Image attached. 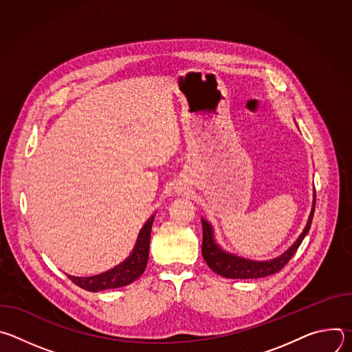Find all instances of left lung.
<instances>
[{"label":"left lung","instance_id":"1","mask_svg":"<svg viewBox=\"0 0 352 352\" xmlns=\"http://www.w3.org/2000/svg\"><path fill=\"white\" fill-rule=\"evenodd\" d=\"M315 204H316V199L314 200V208H312L308 224L304 232L300 234L299 238L296 239V242L280 258L269 262H252V261H246L242 258L228 255L216 245V242L213 241L212 227L208 224V221L202 220V228H204L202 255L205 262L214 273L226 278H259V277H266L280 272L291 261V258L296 252V249L299 248L300 243H302L305 235L308 234L312 224L314 213H315Z\"/></svg>","mask_w":352,"mask_h":352}]
</instances>
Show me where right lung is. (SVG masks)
Returning a JSON list of instances; mask_svg holds the SVG:
<instances>
[{"mask_svg":"<svg viewBox=\"0 0 352 352\" xmlns=\"http://www.w3.org/2000/svg\"><path fill=\"white\" fill-rule=\"evenodd\" d=\"M153 219H155V216L152 219H148V221L140 230L133 252L125 262H122L121 265H118L117 267H114L106 273L97 274L93 277L68 276V278L78 287H80L86 291H91V292L124 287V285H128L132 281H135L138 277H140V274L144 272L146 265H147L150 231H152Z\"/></svg>","mask_w":352,"mask_h":352,"instance_id":"1","label":"right lung"}]
</instances>
